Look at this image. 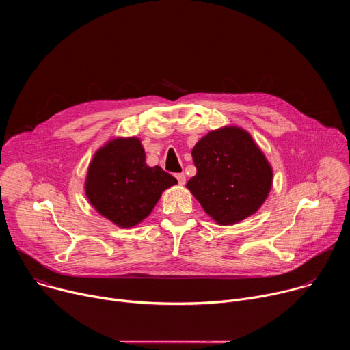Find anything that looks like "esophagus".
<instances>
[{
  "label": "esophagus",
  "instance_id": "obj_1",
  "mask_svg": "<svg viewBox=\"0 0 350 350\" xmlns=\"http://www.w3.org/2000/svg\"><path fill=\"white\" fill-rule=\"evenodd\" d=\"M176 178H177V181H178V184H185V174L184 173H177L176 174Z\"/></svg>",
  "mask_w": 350,
  "mask_h": 350
}]
</instances>
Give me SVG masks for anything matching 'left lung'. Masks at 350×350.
Wrapping results in <instances>:
<instances>
[{
  "label": "left lung",
  "mask_w": 350,
  "mask_h": 350,
  "mask_svg": "<svg viewBox=\"0 0 350 350\" xmlns=\"http://www.w3.org/2000/svg\"><path fill=\"white\" fill-rule=\"evenodd\" d=\"M196 174L187 188L219 224L254 215L267 198L273 170L252 137L238 127L211 131L192 149Z\"/></svg>",
  "instance_id": "8db88e82"
}]
</instances>
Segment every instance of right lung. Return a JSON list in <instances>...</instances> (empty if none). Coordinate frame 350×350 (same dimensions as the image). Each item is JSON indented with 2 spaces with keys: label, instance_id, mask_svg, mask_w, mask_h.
<instances>
[{
  "label": "right lung",
  "instance_id": "add662e5",
  "mask_svg": "<svg viewBox=\"0 0 350 350\" xmlns=\"http://www.w3.org/2000/svg\"><path fill=\"white\" fill-rule=\"evenodd\" d=\"M176 183L162 167L146 166L138 138H116L90 163L85 193L99 213L127 228L151 213L162 192Z\"/></svg>",
  "mask_w": 350,
  "mask_h": 350
}]
</instances>
